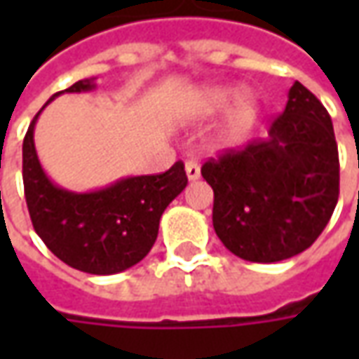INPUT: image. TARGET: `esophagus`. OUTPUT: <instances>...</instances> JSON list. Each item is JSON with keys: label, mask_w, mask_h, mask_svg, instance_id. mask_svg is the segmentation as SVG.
I'll return each instance as SVG.
<instances>
[{"label": "esophagus", "mask_w": 359, "mask_h": 359, "mask_svg": "<svg viewBox=\"0 0 359 359\" xmlns=\"http://www.w3.org/2000/svg\"><path fill=\"white\" fill-rule=\"evenodd\" d=\"M184 171H187V177L190 182H194V180L200 179V163L196 161V159H188L187 165H184Z\"/></svg>", "instance_id": "obj_1"}]
</instances>
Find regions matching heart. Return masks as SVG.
I'll use <instances>...</instances> for the list:
<instances>
[{
	"instance_id": "b5f03b06",
	"label": "heart",
	"mask_w": 359,
	"mask_h": 359,
	"mask_svg": "<svg viewBox=\"0 0 359 359\" xmlns=\"http://www.w3.org/2000/svg\"><path fill=\"white\" fill-rule=\"evenodd\" d=\"M221 111L223 117L213 130L217 148H236L248 140L259 121V100L238 84H203L182 95L177 117L184 125L210 121Z\"/></svg>"
}]
</instances>
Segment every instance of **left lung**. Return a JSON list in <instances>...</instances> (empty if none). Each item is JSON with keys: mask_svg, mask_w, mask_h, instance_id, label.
Returning <instances> with one entry per match:
<instances>
[{"mask_svg": "<svg viewBox=\"0 0 359 359\" xmlns=\"http://www.w3.org/2000/svg\"><path fill=\"white\" fill-rule=\"evenodd\" d=\"M213 188V229L229 252L275 264L308 250L339 202V149L332 121L294 82L265 140L202 167Z\"/></svg>", "mask_w": 359, "mask_h": 359, "instance_id": "8db88e82", "label": "left lung"}]
</instances>
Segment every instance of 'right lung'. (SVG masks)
<instances>
[{"instance_id": "right-lung-1", "label": "right lung", "mask_w": 359, "mask_h": 359, "mask_svg": "<svg viewBox=\"0 0 359 359\" xmlns=\"http://www.w3.org/2000/svg\"><path fill=\"white\" fill-rule=\"evenodd\" d=\"M95 90V79H84L61 90L81 94ZM46 103V105H48ZM32 118L22 142V182L36 234L55 256L90 275H115L148 256L167 205L187 188L184 165L177 161L163 175L125 177L107 187L73 192L46 175L34 146Z\"/></svg>"}]
</instances>
